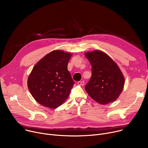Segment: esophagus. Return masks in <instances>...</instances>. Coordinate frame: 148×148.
I'll use <instances>...</instances> for the list:
<instances>
[{
	"label": "esophagus",
	"instance_id": "obj_1",
	"mask_svg": "<svg viewBox=\"0 0 148 148\" xmlns=\"http://www.w3.org/2000/svg\"><path fill=\"white\" fill-rule=\"evenodd\" d=\"M77 84L78 85H81V86H83L84 84V82L83 81H79L77 82Z\"/></svg>",
	"mask_w": 148,
	"mask_h": 148
}]
</instances>
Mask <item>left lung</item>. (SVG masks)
Here are the masks:
<instances>
[{
    "instance_id": "left-lung-1",
    "label": "left lung",
    "mask_w": 148,
    "mask_h": 148,
    "mask_svg": "<svg viewBox=\"0 0 148 148\" xmlns=\"http://www.w3.org/2000/svg\"><path fill=\"white\" fill-rule=\"evenodd\" d=\"M92 65V76L85 89L93 99L102 105L116 100L124 86V78L119 66L101 51L85 53Z\"/></svg>"
}]
</instances>
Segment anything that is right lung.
<instances>
[{"mask_svg":"<svg viewBox=\"0 0 148 148\" xmlns=\"http://www.w3.org/2000/svg\"><path fill=\"white\" fill-rule=\"evenodd\" d=\"M70 53L56 50L39 61L28 78V88L40 105L54 109L61 105L70 95L74 82L68 71Z\"/></svg>","mask_w":148,"mask_h":148,"instance_id":"1","label":"right lung"}]
</instances>
